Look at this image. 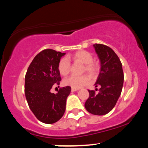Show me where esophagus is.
Instances as JSON below:
<instances>
[{
	"mask_svg": "<svg viewBox=\"0 0 148 148\" xmlns=\"http://www.w3.org/2000/svg\"><path fill=\"white\" fill-rule=\"evenodd\" d=\"M79 89H76V88H72L71 89V91L72 92H75V91H77V90H78Z\"/></svg>",
	"mask_w": 148,
	"mask_h": 148,
	"instance_id": "34e87169",
	"label": "esophagus"
}]
</instances>
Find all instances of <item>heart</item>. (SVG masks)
<instances>
[{
    "mask_svg": "<svg viewBox=\"0 0 148 148\" xmlns=\"http://www.w3.org/2000/svg\"><path fill=\"white\" fill-rule=\"evenodd\" d=\"M68 59L74 61H78L83 63V72H86L90 75H95L97 73L99 68L97 63L93 61V56L90 52L85 50H80L68 56V58H62L58 62V70L60 74L67 75L71 71V63ZM90 82V79L85 75H72L66 78L63 81L64 84L72 88L79 89L86 85Z\"/></svg>",
    "mask_w": 148,
    "mask_h": 148,
    "instance_id": "obj_1",
    "label": "heart"
}]
</instances>
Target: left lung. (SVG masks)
I'll list each match as a JSON object with an SVG mask.
<instances>
[{"instance_id":"8db88e82","label":"left lung","mask_w":148,"mask_h":148,"mask_svg":"<svg viewBox=\"0 0 148 148\" xmlns=\"http://www.w3.org/2000/svg\"><path fill=\"white\" fill-rule=\"evenodd\" d=\"M93 46L101 62L100 73L95 83V87L100 88L98 93L88 90L90 96L85 107L90 114L101 116L115 106L121 93L124 76L121 62L110 47L101 44Z\"/></svg>"}]
</instances>
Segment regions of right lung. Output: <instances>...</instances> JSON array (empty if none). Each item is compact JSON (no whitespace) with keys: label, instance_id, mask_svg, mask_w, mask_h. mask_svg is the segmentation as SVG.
Segmentation results:
<instances>
[{"label":"right lung","instance_id":"obj_1","mask_svg":"<svg viewBox=\"0 0 148 148\" xmlns=\"http://www.w3.org/2000/svg\"><path fill=\"white\" fill-rule=\"evenodd\" d=\"M64 55L44 49L34 57L25 75V93L29 109L38 120L47 124L61 119L71 91V87L66 86L60 88L57 94L51 92L52 87L59 85L61 80L58 64Z\"/></svg>","mask_w":148,"mask_h":148}]
</instances>
